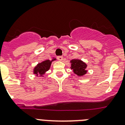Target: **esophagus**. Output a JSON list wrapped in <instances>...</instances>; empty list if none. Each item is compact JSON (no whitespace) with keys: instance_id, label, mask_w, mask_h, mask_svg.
I'll list each match as a JSON object with an SVG mask.
<instances>
[{"instance_id":"1","label":"esophagus","mask_w":125,"mask_h":125,"mask_svg":"<svg viewBox=\"0 0 125 125\" xmlns=\"http://www.w3.org/2000/svg\"><path fill=\"white\" fill-rule=\"evenodd\" d=\"M57 58V59L59 61H62L63 60V57H62V56H58Z\"/></svg>"}]
</instances>
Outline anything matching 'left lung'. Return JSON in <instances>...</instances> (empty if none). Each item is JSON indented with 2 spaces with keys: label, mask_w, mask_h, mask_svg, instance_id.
I'll use <instances>...</instances> for the list:
<instances>
[{
  "label": "left lung",
  "mask_w": 125,
  "mask_h": 125,
  "mask_svg": "<svg viewBox=\"0 0 125 125\" xmlns=\"http://www.w3.org/2000/svg\"><path fill=\"white\" fill-rule=\"evenodd\" d=\"M71 62V69L73 70L74 74H76L79 77L84 76L88 73L86 70L87 64L84 62L80 59H72L70 61Z\"/></svg>",
  "instance_id": "8db88e82"
}]
</instances>
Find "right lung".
I'll list each match as a JSON object with an SVG mask.
<instances>
[{
  "label": "right lung",
  "instance_id": "obj_1",
  "mask_svg": "<svg viewBox=\"0 0 125 125\" xmlns=\"http://www.w3.org/2000/svg\"><path fill=\"white\" fill-rule=\"evenodd\" d=\"M56 60V58H52V59L51 61L48 59L38 63L33 69V74H36V76L44 77V75L45 74L46 71L50 69L52 62Z\"/></svg>",
  "mask_w": 125,
  "mask_h": 125
}]
</instances>
